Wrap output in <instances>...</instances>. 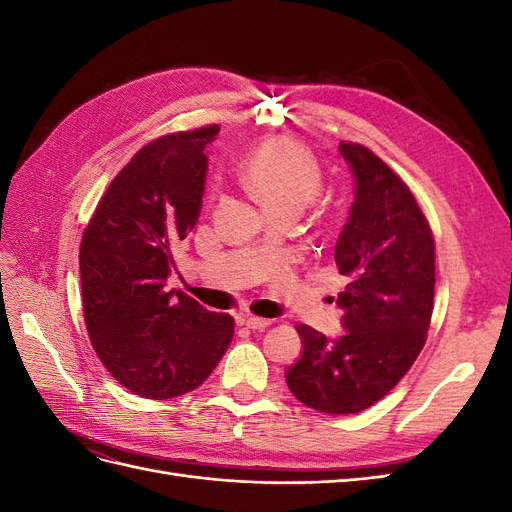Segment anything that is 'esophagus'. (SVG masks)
Masks as SVG:
<instances>
[{
  "mask_svg": "<svg viewBox=\"0 0 512 512\" xmlns=\"http://www.w3.org/2000/svg\"><path fill=\"white\" fill-rule=\"evenodd\" d=\"M271 324L269 318H258V316H247L245 318V327L252 329V331H260V329H267Z\"/></svg>",
  "mask_w": 512,
  "mask_h": 512,
  "instance_id": "obj_1",
  "label": "esophagus"
}]
</instances>
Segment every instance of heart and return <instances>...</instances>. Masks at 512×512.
Here are the masks:
<instances>
[{
  "instance_id": "b5f03b06",
  "label": "heart",
  "mask_w": 512,
  "mask_h": 512,
  "mask_svg": "<svg viewBox=\"0 0 512 512\" xmlns=\"http://www.w3.org/2000/svg\"><path fill=\"white\" fill-rule=\"evenodd\" d=\"M241 181L269 213H301L318 198L324 175L318 158L294 138H271L247 153Z\"/></svg>"
}]
</instances>
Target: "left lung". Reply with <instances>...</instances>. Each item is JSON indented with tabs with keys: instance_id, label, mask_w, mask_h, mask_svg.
Here are the masks:
<instances>
[{
	"instance_id": "8db88e82",
	"label": "left lung",
	"mask_w": 512,
	"mask_h": 512,
	"mask_svg": "<svg viewBox=\"0 0 512 512\" xmlns=\"http://www.w3.org/2000/svg\"><path fill=\"white\" fill-rule=\"evenodd\" d=\"M356 196L335 245L348 284L337 303L344 335L329 342L299 324L301 359L286 382L301 404L327 414L374 406L421 354L436 288V241L421 205L395 170L359 143H339Z\"/></svg>"
}]
</instances>
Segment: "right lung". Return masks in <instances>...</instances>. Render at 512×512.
Masks as SVG:
<instances>
[{
	"label": "right lung",
	"mask_w": 512,
	"mask_h": 512,
	"mask_svg": "<svg viewBox=\"0 0 512 512\" xmlns=\"http://www.w3.org/2000/svg\"><path fill=\"white\" fill-rule=\"evenodd\" d=\"M211 123L164 134L134 153L83 232L79 265L85 327L121 386L145 399L179 397L203 384L235 335V320L166 290L173 247L203 205Z\"/></svg>",
	"instance_id": "add662e5"
}]
</instances>
